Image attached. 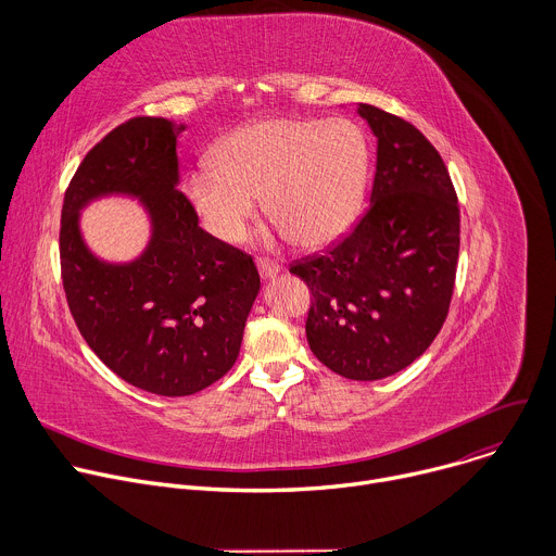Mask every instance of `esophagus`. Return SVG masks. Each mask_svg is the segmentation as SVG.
<instances>
[{
  "mask_svg": "<svg viewBox=\"0 0 556 556\" xmlns=\"http://www.w3.org/2000/svg\"><path fill=\"white\" fill-rule=\"evenodd\" d=\"M257 270H260V275H262V279H270V277H275V275H279V264H275V262H270V260H264V257H260L257 260Z\"/></svg>",
  "mask_w": 556,
  "mask_h": 556,
  "instance_id": "1",
  "label": "esophagus"
}]
</instances>
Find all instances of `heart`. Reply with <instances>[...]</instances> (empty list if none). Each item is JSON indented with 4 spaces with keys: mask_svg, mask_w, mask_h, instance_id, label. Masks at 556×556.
Returning a JSON list of instances; mask_svg holds the SVG:
<instances>
[{
    "mask_svg": "<svg viewBox=\"0 0 556 556\" xmlns=\"http://www.w3.org/2000/svg\"><path fill=\"white\" fill-rule=\"evenodd\" d=\"M367 142L348 118H264L226 136L185 180L200 224L219 242H237L255 217L257 195L279 235L324 249L352 226L367 180Z\"/></svg>",
    "mask_w": 556,
    "mask_h": 556,
    "instance_id": "1",
    "label": "heart"
}]
</instances>
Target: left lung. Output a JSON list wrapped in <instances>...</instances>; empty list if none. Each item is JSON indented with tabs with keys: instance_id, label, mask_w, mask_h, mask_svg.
Segmentation results:
<instances>
[{
	"instance_id": "obj_1",
	"label": "left lung",
	"mask_w": 556,
	"mask_h": 556,
	"mask_svg": "<svg viewBox=\"0 0 556 556\" xmlns=\"http://www.w3.org/2000/svg\"><path fill=\"white\" fill-rule=\"evenodd\" d=\"M376 136L369 208L324 255L290 266L312 292V354L350 380L412 365L438 337L453 296L459 208L438 149L407 121L361 103Z\"/></svg>"
}]
</instances>
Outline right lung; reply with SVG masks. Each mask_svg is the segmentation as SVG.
<instances>
[{
	"instance_id": "right-lung-1",
	"label": "right lung",
	"mask_w": 556,
	"mask_h": 556,
	"mask_svg": "<svg viewBox=\"0 0 556 556\" xmlns=\"http://www.w3.org/2000/svg\"><path fill=\"white\" fill-rule=\"evenodd\" d=\"M182 131L153 116L118 125L78 165L61 211V279L78 332L116 376L157 395H191L235 365L260 292L253 257L202 230L178 191ZM108 194L136 197L150 215V242L127 265L99 261L77 226Z\"/></svg>"
}]
</instances>
